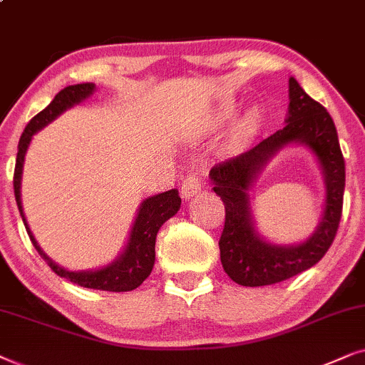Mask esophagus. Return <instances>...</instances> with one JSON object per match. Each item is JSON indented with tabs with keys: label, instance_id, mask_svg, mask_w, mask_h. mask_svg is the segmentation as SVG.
<instances>
[{
	"label": "esophagus",
	"instance_id": "obj_1",
	"mask_svg": "<svg viewBox=\"0 0 365 365\" xmlns=\"http://www.w3.org/2000/svg\"><path fill=\"white\" fill-rule=\"evenodd\" d=\"M202 187H203V180L198 177L197 173H190L187 175L185 180L182 182V192L180 193H182L183 198H190L193 195H197V193L202 190Z\"/></svg>",
	"mask_w": 365,
	"mask_h": 365
}]
</instances>
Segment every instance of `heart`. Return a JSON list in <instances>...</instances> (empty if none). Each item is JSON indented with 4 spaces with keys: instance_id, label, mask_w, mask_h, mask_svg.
<instances>
[{
    "instance_id": "heart-1",
    "label": "heart",
    "mask_w": 365,
    "mask_h": 365,
    "mask_svg": "<svg viewBox=\"0 0 365 365\" xmlns=\"http://www.w3.org/2000/svg\"><path fill=\"white\" fill-rule=\"evenodd\" d=\"M233 115H235V105L227 103L218 108L215 115V121L217 123H227V121H230L233 118ZM260 123H262V111L259 108H250L245 113L244 118L239 121V125L235 126V138L239 140V142H242V140L252 137V135L259 130Z\"/></svg>"
}]
</instances>
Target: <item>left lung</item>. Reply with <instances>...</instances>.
I'll list each match as a JSON object with an SVG mask.
<instances>
[{"label": "left lung", "mask_w": 365, "mask_h": 365, "mask_svg": "<svg viewBox=\"0 0 365 365\" xmlns=\"http://www.w3.org/2000/svg\"><path fill=\"white\" fill-rule=\"evenodd\" d=\"M289 100L284 128L210 170L213 192L225 205V225L218 242L222 267L233 282L245 287L277 284L314 267L327 254L341 223L346 162L332 116L305 93L295 78L289 80ZM289 143H302L318 157L326 180V210L318 230L304 245L280 247L255 232L248 190L264 163Z\"/></svg>", "instance_id": "left-lung-1"}]
</instances>
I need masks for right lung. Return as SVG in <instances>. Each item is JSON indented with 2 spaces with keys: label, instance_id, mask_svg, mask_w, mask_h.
Returning <instances> with one entry per match:
<instances>
[{
  "label": "right lung",
  "instance_id": "obj_1",
  "mask_svg": "<svg viewBox=\"0 0 365 365\" xmlns=\"http://www.w3.org/2000/svg\"><path fill=\"white\" fill-rule=\"evenodd\" d=\"M95 91L93 83H80L71 85L63 88L60 93H56L55 98L45 110L40 111L36 116H33L30 123L26 125L24 132L19 138L18 143V155H16V165H14V177H13V187H14V198H16V205L19 210V215L23 218L24 227H26L28 235L33 247H35L38 254H40L50 269L55 272L56 275L68 279L73 284H78L80 287L86 289H96V290H108V292H128V290L137 289L138 285L143 284V280L150 275L155 264V240H157V233L160 227L163 225L168 218H172L175 213L178 212L182 198L178 197V192L172 188V190L158 193L143 200L142 205L138 208L137 218L130 232L128 244L118 259L111 262L106 267H101L98 270H86V272H70L63 267L56 265L50 257H46L45 252L40 249L38 242L33 237V233L28 227L26 218H24L23 207H21V173H23V162L24 155H26L28 145L31 142V137L43 126H46L50 121L61 115L66 108H71L73 105L80 103L85 98Z\"/></svg>",
  "mask_w": 365,
  "mask_h": 365
}]
</instances>
